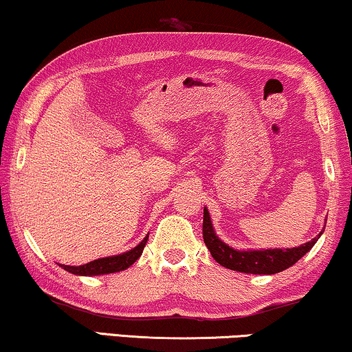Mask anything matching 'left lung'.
Here are the masks:
<instances>
[{"label":"left lung","mask_w":352,"mask_h":352,"mask_svg":"<svg viewBox=\"0 0 352 352\" xmlns=\"http://www.w3.org/2000/svg\"><path fill=\"white\" fill-rule=\"evenodd\" d=\"M322 234V232H320ZM320 234L305 245L295 248H269V250H235L226 245L216 235L206 206L204 208V242L211 256L221 266L245 274H277L293 266L314 247Z\"/></svg>","instance_id":"obj_1"}]
</instances>
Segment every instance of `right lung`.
I'll use <instances>...</instances> for the list:
<instances>
[{
    "instance_id": "obj_1",
    "label": "right lung",
    "mask_w": 352,
    "mask_h": 352,
    "mask_svg": "<svg viewBox=\"0 0 352 352\" xmlns=\"http://www.w3.org/2000/svg\"><path fill=\"white\" fill-rule=\"evenodd\" d=\"M147 239H148V235L144 237V240L138 245V247H134L133 250H129V252H126V253L94 259V261L83 264V266H67V264H60V267L72 274H75V276H104V274H113V272L124 271V269H128L131 264L138 261L139 256H141L142 250L147 243Z\"/></svg>"
}]
</instances>
